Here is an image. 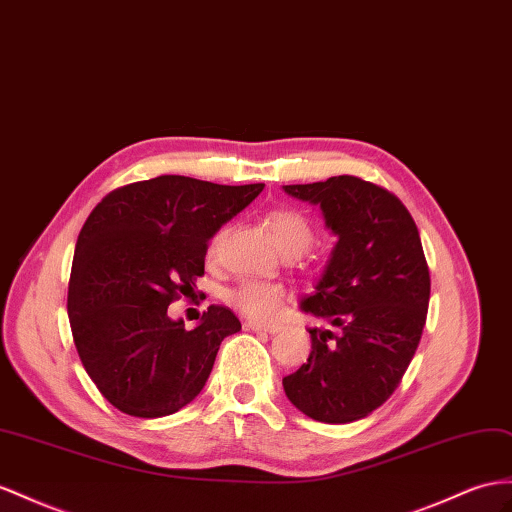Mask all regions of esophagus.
<instances>
[{
  "instance_id": "obj_1",
  "label": "esophagus",
  "mask_w": 512,
  "mask_h": 512,
  "mask_svg": "<svg viewBox=\"0 0 512 512\" xmlns=\"http://www.w3.org/2000/svg\"><path fill=\"white\" fill-rule=\"evenodd\" d=\"M246 329L248 331H264V333H277L281 326L279 324H266V322H255V320H248L246 322Z\"/></svg>"
}]
</instances>
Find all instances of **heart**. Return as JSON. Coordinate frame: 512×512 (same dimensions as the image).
I'll return each mask as SVG.
<instances>
[{
    "label": "heart",
    "mask_w": 512,
    "mask_h": 512,
    "mask_svg": "<svg viewBox=\"0 0 512 512\" xmlns=\"http://www.w3.org/2000/svg\"><path fill=\"white\" fill-rule=\"evenodd\" d=\"M268 227L277 240L279 248L290 255H300L309 251L316 242V227L313 222L296 207H274L266 216ZM225 238V229L214 233L209 240V255L216 257L220 242ZM229 303L253 320H274L281 313L287 290L279 283L270 281H242L229 292Z\"/></svg>",
    "instance_id": "obj_1"
}]
</instances>
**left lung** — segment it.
<instances>
[{
  "label": "left lung",
  "mask_w": 512,
  "mask_h": 512,
  "mask_svg": "<svg viewBox=\"0 0 512 512\" xmlns=\"http://www.w3.org/2000/svg\"><path fill=\"white\" fill-rule=\"evenodd\" d=\"M285 192L318 203L339 240L316 292L303 300L335 331H309V359L283 378V389L316 422H357L400 387L422 339L430 300L422 240L398 196L361 177Z\"/></svg>",
  "instance_id": "obj_1"
}]
</instances>
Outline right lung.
<instances>
[{
    "label": "right lung",
    "instance_id": "1",
    "mask_svg": "<svg viewBox=\"0 0 512 512\" xmlns=\"http://www.w3.org/2000/svg\"><path fill=\"white\" fill-rule=\"evenodd\" d=\"M261 190L264 183L162 175L112 190L90 212L67 309L84 370L119 411L173 415L205 387L220 342L242 329L240 320L229 307L209 305L188 331L166 311L205 274L209 238Z\"/></svg>",
    "mask_w": 512,
    "mask_h": 512
}]
</instances>
